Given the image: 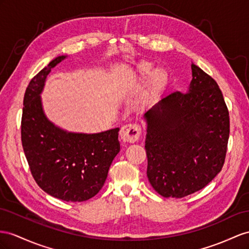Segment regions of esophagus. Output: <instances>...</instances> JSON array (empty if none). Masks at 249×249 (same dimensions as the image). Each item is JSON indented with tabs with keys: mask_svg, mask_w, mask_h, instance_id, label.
<instances>
[{
	"mask_svg": "<svg viewBox=\"0 0 249 249\" xmlns=\"http://www.w3.org/2000/svg\"><path fill=\"white\" fill-rule=\"evenodd\" d=\"M141 136V127L138 124L124 125L120 130V137L123 142L133 143L139 140Z\"/></svg>",
	"mask_w": 249,
	"mask_h": 249,
	"instance_id": "1",
	"label": "esophagus"
}]
</instances>
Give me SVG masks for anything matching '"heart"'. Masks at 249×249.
<instances>
[{
	"label": "heart",
	"instance_id": "1",
	"mask_svg": "<svg viewBox=\"0 0 249 249\" xmlns=\"http://www.w3.org/2000/svg\"><path fill=\"white\" fill-rule=\"evenodd\" d=\"M152 65L149 63H142L137 67L136 70V76L139 81H145L148 79L149 74L150 75V84L151 87L155 89V90H159V89L163 88L165 85L167 84L169 80V74L166 69L164 68H157L154 71L151 72Z\"/></svg>",
	"mask_w": 249,
	"mask_h": 249
}]
</instances>
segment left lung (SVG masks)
I'll list each match as a JSON object with an SVG mask.
<instances>
[{
	"instance_id": "obj_1",
	"label": "left lung",
	"mask_w": 249,
	"mask_h": 249,
	"mask_svg": "<svg viewBox=\"0 0 249 249\" xmlns=\"http://www.w3.org/2000/svg\"><path fill=\"white\" fill-rule=\"evenodd\" d=\"M191 72L185 93H170L143 114L147 178L165 197H183L205 187L226 156L229 113L223 94L194 63Z\"/></svg>"
}]
</instances>
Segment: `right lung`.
I'll use <instances>...</instances> for the list:
<instances>
[{"label": "right lung", "instance_id": "1", "mask_svg": "<svg viewBox=\"0 0 249 249\" xmlns=\"http://www.w3.org/2000/svg\"><path fill=\"white\" fill-rule=\"evenodd\" d=\"M67 56L54 58L26 88L22 145L31 174L45 193L63 201L83 202L103 187L113 159L120 152V128L73 132L47 118L41 94L52 69Z\"/></svg>", "mask_w": 249, "mask_h": 249}]
</instances>
